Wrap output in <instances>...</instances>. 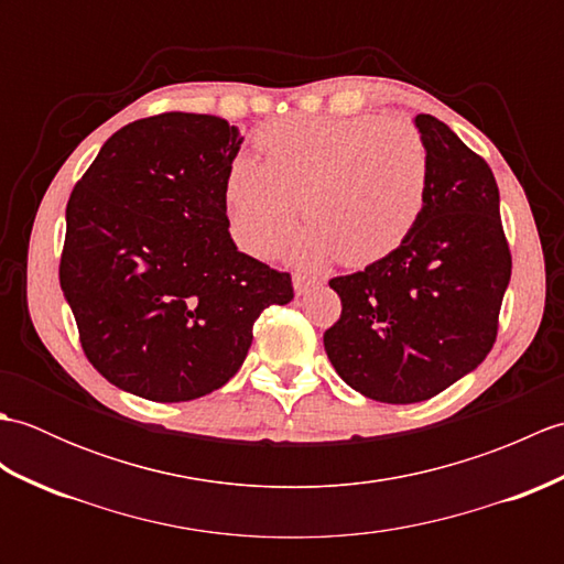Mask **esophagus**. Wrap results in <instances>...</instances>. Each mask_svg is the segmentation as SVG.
<instances>
[{
	"label": "esophagus",
	"mask_w": 564,
	"mask_h": 564,
	"mask_svg": "<svg viewBox=\"0 0 564 564\" xmlns=\"http://www.w3.org/2000/svg\"><path fill=\"white\" fill-rule=\"evenodd\" d=\"M293 285H295V293H297V295H305L307 291L317 289L319 279H317V275H310V273L297 271V273L293 275Z\"/></svg>",
	"instance_id": "obj_1"
}]
</instances>
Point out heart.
Listing matches in <instances>:
<instances>
[{"mask_svg": "<svg viewBox=\"0 0 564 564\" xmlns=\"http://www.w3.org/2000/svg\"><path fill=\"white\" fill-rule=\"evenodd\" d=\"M263 158L237 154L225 198L249 254H269L303 210L313 227L295 257L337 254L349 267L386 259L424 208L429 150L406 121L380 116H285L257 133Z\"/></svg>", "mask_w": 564, "mask_h": 564, "instance_id": "heart-1", "label": "heart"}]
</instances>
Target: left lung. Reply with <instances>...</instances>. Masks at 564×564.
I'll return each mask as SVG.
<instances>
[{
    "label": "left lung",
    "instance_id": "1",
    "mask_svg": "<svg viewBox=\"0 0 564 564\" xmlns=\"http://www.w3.org/2000/svg\"><path fill=\"white\" fill-rule=\"evenodd\" d=\"M414 123L429 150L422 215L404 242L337 275L341 315L325 351L346 386L388 404L431 400L492 351L511 249L489 164L438 118Z\"/></svg>",
    "mask_w": 564,
    "mask_h": 564
}]
</instances>
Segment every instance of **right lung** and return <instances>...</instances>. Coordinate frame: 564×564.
<instances>
[{
  "label": "right lung",
  "instance_id": "obj_1",
  "mask_svg": "<svg viewBox=\"0 0 564 564\" xmlns=\"http://www.w3.org/2000/svg\"><path fill=\"white\" fill-rule=\"evenodd\" d=\"M242 140L218 116L140 118L72 188L59 289L84 356L116 388L152 402L210 394L245 364L263 310L293 301L291 273L227 232Z\"/></svg>",
  "mask_w": 564,
  "mask_h": 564
}]
</instances>
